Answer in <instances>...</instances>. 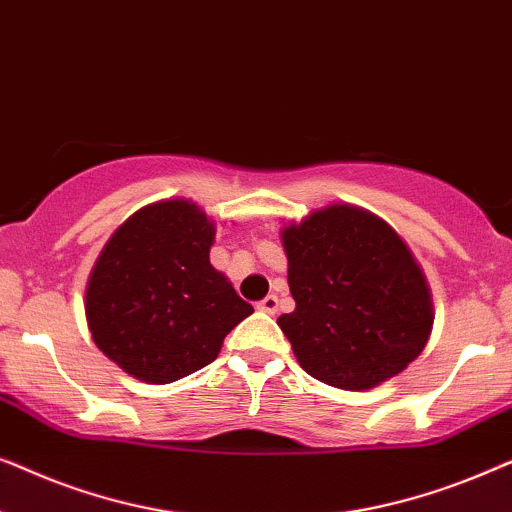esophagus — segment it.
I'll use <instances>...</instances> for the list:
<instances>
[{
	"mask_svg": "<svg viewBox=\"0 0 512 512\" xmlns=\"http://www.w3.org/2000/svg\"><path fill=\"white\" fill-rule=\"evenodd\" d=\"M256 307H258V310H261V312H265V314H275L277 307H279V300H277L275 293H270V296H265Z\"/></svg>",
	"mask_w": 512,
	"mask_h": 512,
	"instance_id": "obj_1",
	"label": "esophagus"
}]
</instances>
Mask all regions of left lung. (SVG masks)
Returning <instances> with one entry per match:
<instances>
[{
    "label": "left lung",
    "mask_w": 512,
    "mask_h": 512,
    "mask_svg": "<svg viewBox=\"0 0 512 512\" xmlns=\"http://www.w3.org/2000/svg\"><path fill=\"white\" fill-rule=\"evenodd\" d=\"M296 310L277 319L300 368L347 391L373 389L422 354L429 284L394 228L338 202L282 230Z\"/></svg>",
    "instance_id": "obj_1"
}]
</instances>
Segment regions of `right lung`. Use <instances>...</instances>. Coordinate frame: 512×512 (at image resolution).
Segmentation results:
<instances>
[{
  "label": "right lung",
  "instance_id": "obj_1",
  "mask_svg": "<svg viewBox=\"0 0 512 512\" xmlns=\"http://www.w3.org/2000/svg\"><path fill=\"white\" fill-rule=\"evenodd\" d=\"M214 221L191 200H160L104 244L86 286L95 345L125 373L170 384L212 363L254 307L212 268Z\"/></svg>",
  "mask_w": 512,
  "mask_h": 512
}]
</instances>
